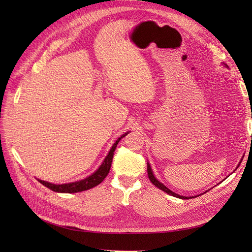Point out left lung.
Instances as JSON below:
<instances>
[{
  "mask_svg": "<svg viewBox=\"0 0 252 252\" xmlns=\"http://www.w3.org/2000/svg\"><path fill=\"white\" fill-rule=\"evenodd\" d=\"M147 172H148V178H149V180H150V182L152 183V184H154L156 187H158V189H161V190H163V191H165L166 193H168V194H170V195H172V196H175V197H180V199H183V200H188V199H191V196L190 197H188V196H183V195H180V194H177L175 192H173V191H171L170 189H168L167 188L165 185H163L161 182H158L156 178H155V175H154V173H152V170H151V167H150V165L149 164H147Z\"/></svg>",
  "mask_w": 252,
  "mask_h": 252,
  "instance_id": "obj_1",
  "label": "left lung"
}]
</instances>
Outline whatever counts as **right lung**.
Returning a JSON list of instances; mask_svg holds the SVG:
<instances>
[{
  "label": "right lung",
  "mask_w": 252,
  "mask_h": 252,
  "mask_svg": "<svg viewBox=\"0 0 252 252\" xmlns=\"http://www.w3.org/2000/svg\"><path fill=\"white\" fill-rule=\"evenodd\" d=\"M127 133L123 134V135L121 136V138H119L116 141V143L112 145V147H111V149L109 151V154L107 155V157L105 158L103 164L100 167H98V169L94 173L89 175L88 178L84 179L82 181H78V182H74V183H68V184H62V185L52 184V183H48V182H45V181H42V180H37V181H39L41 184H43L44 186H46L47 188L52 190V191L64 192V193L81 192V191H84V190H88L90 188L95 187L96 185L100 184V183H102L103 180L108 175L109 170H110V167H111L113 152H114V150H116L117 145L120 142V140L122 138H124V136Z\"/></svg>",
  "instance_id": "1"
}]
</instances>
